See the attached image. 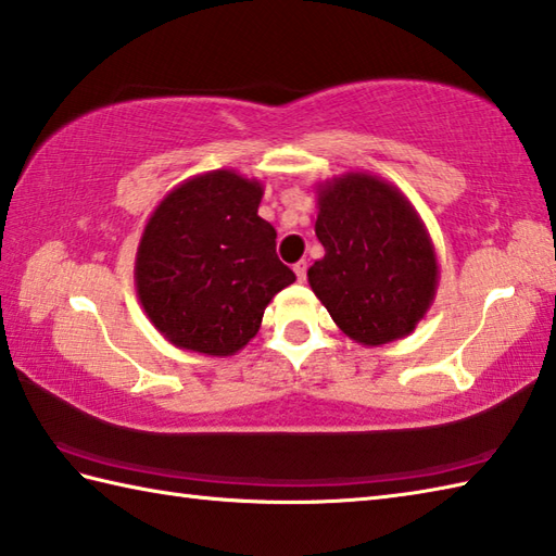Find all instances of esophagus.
Wrapping results in <instances>:
<instances>
[{"label": "esophagus", "mask_w": 556, "mask_h": 556, "mask_svg": "<svg viewBox=\"0 0 556 556\" xmlns=\"http://www.w3.org/2000/svg\"><path fill=\"white\" fill-rule=\"evenodd\" d=\"M292 270H294V276H298V280L304 282V278H307V262H298L292 266Z\"/></svg>", "instance_id": "esophagus-1"}]
</instances>
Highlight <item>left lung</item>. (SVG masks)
Here are the masks:
<instances>
[{"label": "left lung", "instance_id": "1", "mask_svg": "<svg viewBox=\"0 0 556 556\" xmlns=\"http://www.w3.org/2000/svg\"><path fill=\"white\" fill-rule=\"evenodd\" d=\"M324 256L307 270L316 298L355 343L377 348L415 331L439 286L437 252L399 187L369 173L316 185Z\"/></svg>", "mask_w": 556, "mask_h": 556}]
</instances>
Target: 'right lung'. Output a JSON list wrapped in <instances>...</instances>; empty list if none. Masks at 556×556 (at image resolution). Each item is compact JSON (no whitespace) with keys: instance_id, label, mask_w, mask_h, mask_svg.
Instances as JSON below:
<instances>
[{"instance_id":"obj_1","label":"right lung","mask_w":556,"mask_h":556,"mask_svg":"<svg viewBox=\"0 0 556 556\" xmlns=\"http://www.w3.org/2000/svg\"><path fill=\"white\" fill-rule=\"evenodd\" d=\"M264 185L211 169L177 185L146 223L134 262L139 302L165 341L228 357L258 333L264 309L294 282L258 215Z\"/></svg>"}]
</instances>
